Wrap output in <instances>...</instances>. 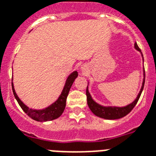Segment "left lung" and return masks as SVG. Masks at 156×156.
I'll use <instances>...</instances> for the list:
<instances>
[{
    "mask_svg": "<svg viewBox=\"0 0 156 156\" xmlns=\"http://www.w3.org/2000/svg\"><path fill=\"white\" fill-rule=\"evenodd\" d=\"M134 48L135 49H137V51L141 52L140 49L137 46V43L134 44ZM142 57L143 58V56ZM144 62V61H143ZM143 80H142V87L140 89L139 93L137 94V98H135V100L133 102L128 104L127 106H124V107H115V106H102V105L98 104V102H96L93 99L91 94H89V86H87L86 89V96H87V103L89 106V109L91 110V112L97 116L102 118V119H120L122 117L127 115L129 113L133 107L136 106L137 101L139 99L141 94H142V90H143V87H144V83H145V72H144V67H143ZM88 85H89V82H88Z\"/></svg>",
    "mask_w": 156,
    "mask_h": 156,
    "instance_id": "8db88e82",
    "label": "left lung"
}]
</instances>
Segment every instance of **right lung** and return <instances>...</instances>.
<instances>
[{
	"label": "right lung",
	"instance_id": "right-lung-1",
	"mask_svg": "<svg viewBox=\"0 0 156 156\" xmlns=\"http://www.w3.org/2000/svg\"><path fill=\"white\" fill-rule=\"evenodd\" d=\"M77 76H78V72L76 71H74L73 72H72L67 76L64 86H63V89L62 90L59 97L57 98L55 102H54L52 104H50L47 107L44 108V109H32V108H29L27 105L24 104L23 102L21 101V99L18 97L16 92L14 90L13 82H12V89H13V93H14V97L16 98L18 103L21 107L23 111L29 117H31L32 119L37 120V121H50V120L58 118L62 114V112H64L67 95L69 94L70 89H71L75 79Z\"/></svg>",
	"mask_w": 156,
	"mask_h": 156
}]
</instances>
